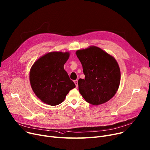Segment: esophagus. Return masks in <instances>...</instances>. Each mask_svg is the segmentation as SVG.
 <instances>
[{
	"label": "esophagus",
	"instance_id": "1",
	"mask_svg": "<svg viewBox=\"0 0 150 150\" xmlns=\"http://www.w3.org/2000/svg\"><path fill=\"white\" fill-rule=\"evenodd\" d=\"M74 82L75 85H76V86L77 88V87H78V80H74Z\"/></svg>",
	"mask_w": 150,
	"mask_h": 150
}]
</instances>
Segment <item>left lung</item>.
<instances>
[{
    "instance_id": "1",
    "label": "left lung",
    "mask_w": 150,
    "mask_h": 150,
    "mask_svg": "<svg viewBox=\"0 0 150 150\" xmlns=\"http://www.w3.org/2000/svg\"><path fill=\"white\" fill-rule=\"evenodd\" d=\"M76 53L85 76L84 79L78 80L80 94L93 105L109 101L116 94L120 83L121 73L117 61L96 46L79 50Z\"/></svg>"
}]
</instances>
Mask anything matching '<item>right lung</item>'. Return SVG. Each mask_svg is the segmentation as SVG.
Returning a JSON list of instances; mask_svg holds the SVG:
<instances>
[{"label":"right lung","instance_id":"right-lung-1","mask_svg":"<svg viewBox=\"0 0 150 150\" xmlns=\"http://www.w3.org/2000/svg\"><path fill=\"white\" fill-rule=\"evenodd\" d=\"M70 53L50 52L38 59L32 65L30 83L35 95L44 103L58 105L76 85L70 79L64 65Z\"/></svg>","mask_w":150,"mask_h":150}]
</instances>
